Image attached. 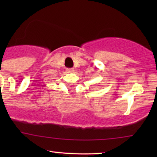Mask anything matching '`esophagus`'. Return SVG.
Masks as SVG:
<instances>
[{
  "mask_svg": "<svg viewBox=\"0 0 157 157\" xmlns=\"http://www.w3.org/2000/svg\"><path fill=\"white\" fill-rule=\"evenodd\" d=\"M66 71L68 73H73L75 71V69L74 68H66Z\"/></svg>",
  "mask_w": 157,
  "mask_h": 157,
  "instance_id": "34e87169",
  "label": "esophagus"
}]
</instances>
